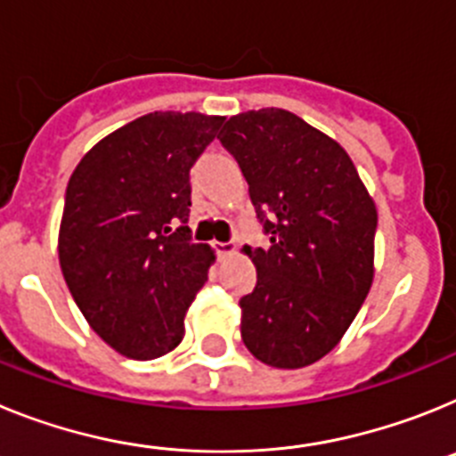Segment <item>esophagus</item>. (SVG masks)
<instances>
[{
    "label": "esophagus",
    "mask_w": 456,
    "mask_h": 456,
    "mask_svg": "<svg viewBox=\"0 0 456 456\" xmlns=\"http://www.w3.org/2000/svg\"><path fill=\"white\" fill-rule=\"evenodd\" d=\"M211 248L216 250V255H220V256H227V255H233V252H236V245L223 243V240H213Z\"/></svg>",
    "instance_id": "34e87169"
}]
</instances>
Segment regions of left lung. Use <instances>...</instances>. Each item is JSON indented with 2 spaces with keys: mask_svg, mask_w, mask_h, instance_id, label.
<instances>
[{
  "mask_svg": "<svg viewBox=\"0 0 456 456\" xmlns=\"http://www.w3.org/2000/svg\"><path fill=\"white\" fill-rule=\"evenodd\" d=\"M217 140L250 185L268 248H248L256 287L240 298L250 354L298 370L332 351L374 277L376 206L348 153L287 110L232 117Z\"/></svg>",
  "mask_w": 456,
  "mask_h": 456,
  "instance_id": "8db88e82",
  "label": "left lung"
}]
</instances>
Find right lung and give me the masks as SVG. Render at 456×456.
Listing matches in <instances>:
<instances>
[{
  "mask_svg": "<svg viewBox=\"0 0 456 456\" xmlns=\"http://www.w3.org/2000/svg\"><path fill=\"white\" fill-rule=\"evenodd\" d=\"M223 117L153 112L98 142L66 188L59 264L75 303L114 351L153 360L179 346L213 250L192 243L190 167Z\"/></svg>",
  "mask_w": 456,
  "mask_h": 456,
  "instance_id": "add662e5",
  "label": "right lung"
}]
</instances>
